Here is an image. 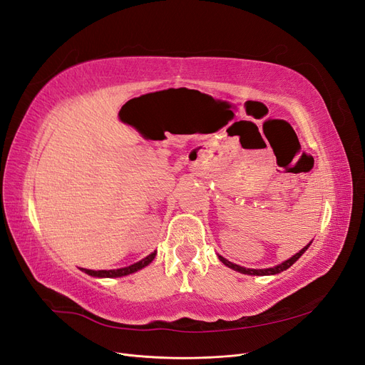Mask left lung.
Here are the masks:
<instances>
[{"label": "left lung", "mask_w": 365, "mask_h": 365, "mask_svg": "<svg viewBox=\"0 0 365 365\" xmlns=\"http://www.w3.org/2000/svg\"><path fill=\"white\" fill-rule=\"evenodd\" d=\"M311 245V244H309ZM309 245H306L302 251H298L295 256H292L289 260H286V262H283L282 264H277V267H274V268H267V269H250V268H244V267H239V264H235V263H231V262H228L227 259H224L222 256H219V260L222 262L224 264H227L228 268H231V269H235V271H239V272H242V274H248V275H271V274H279V272H282V271H284V269H288L289 267H292V264L302 257V254L309 248Z\"/></svg>", "instance_id": "1"}]
</instances>
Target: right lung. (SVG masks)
Here are the masks:
<instances>
[{
	"mask_svg": "<svg viewBox=\"0 0 365 365\" xmlns=\"http://www.w3.org/2000/svg\"><path fill=\"white\" fill-rule=\"evenodd\" d=\"M155 254H157V252H152V254H149L148 257H145L143 260H140V262H137V263H134V264H130V267H126V268L109 269V271H93V269H85V268H82V271L86 272L88 275H93V277H121V275H128V274H132V272H135V271H138V269H141V268L148 267V264H149L153 259H155Z\"/></svg>",
	"mask_w": 365,
	"mask_h": 365,
	"instance_id": "add662e5",
	"label": "right lung"
}]
</instances>
